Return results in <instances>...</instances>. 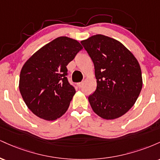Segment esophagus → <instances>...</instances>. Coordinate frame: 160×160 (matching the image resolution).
<instances>
[{"label":"esophagus","instance_id":"34e87169","mask_svg":"<svg viewBox=\"0 0 160 160\" xmlns=\"http://www.w3.org/2000/svg\"><path fill=\"white\" fill-rule=\"evenodd\" d=\"M82 85H83V82H78V86L79 88H81Z\"/></svg>","mask_w":160,"mask_h":160}]
</instances>
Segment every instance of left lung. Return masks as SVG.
<instances>
[{"mask_svg":"<svg viewBox=\"0 0 160 160\" xmlns=\"http://www.w3.org/2000/svg\"><path fill=\"white\" fill-rule=\"evenodd\" d=\"M95 67L97 87L88 98L93 111L104 120H114L131 109L143 80L140 65L125 46L102 34L81 40Z\"/></svg>","mask_w":160,"mask_h":160,"instance_id":"1","label":"left lung"}]
</instances>
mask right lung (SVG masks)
I'll list each match as a JSON object with an SVG mask.
<instances>
[{"label": "right lung", "mask_w": 160, "mask_h": 160, "mask_svg": "<svg viewBox=\"0 0 160 160\" xmlns=\"http://www.w3.org/2000/svg\"><path fill=\"white\" fill-rule=\"evenodd\" d=\"M82 49L77 40L58 37L25 62L20 72L19 91L37 117L56 120L68 109L76 90L68 81L66 66Z\"/></svg>", "instance_id": "right-lung-1"}]
</instances>
